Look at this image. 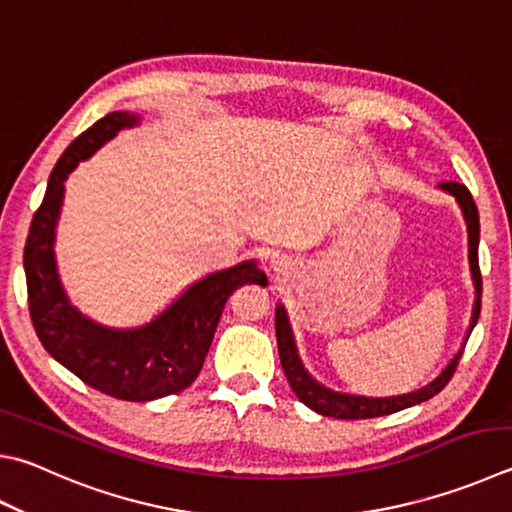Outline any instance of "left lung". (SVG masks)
Segmentation results:
<instances>
[{
  "mask_svg": "<svg viewBox=\"0 0 512 512\" xmlns=\"http://www.w3.org/2000/svg\"><path fill=\"white\" fill-rule=\"evenodd\" d=\"M441 190L450 192L454 199L459 201L463 210V217L468 221V237H470V268L472 277H475L477 286V302H475V313H472V322L468 329V338L481 313V271H479V210L477 203L472 199L470 190L463 183L457 181H445L439 185ZM275 336H277V349H280V362L286 374L288 385L295 392L300 401L311 407L313 412L322 416H333V418H349V421H358V418H376V416H387L394 412H401L405 407H412L427 401L441 392V389L450 383V378L457 371L459 360L463 356V349L450 360V365L445 367L439 376H436L430 385H425L416 392L403 394V396H387V398H367V396H351V394H338L331 392V389L322 387L320 383L306 374L300 358H297L295 342L291 327H288V318L284 306H277L275 311ZM466 347V345H463Z\"/></svg>",
  "mask_w": 512,
  "mask_h": 512,
  "instance_id": "left-lung-1",
  "label": "left lung"
}]
</instances>
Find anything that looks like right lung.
<instances>
[{"label": "right lung", "mask_w": 512, "mask_h": 512, "mask_svg": "<svg viewBox=\"0 0 512 512\" xmlns=\"http://www.w3.org/2000/svg\"><path fill=\"white\" fill-rule=\"evenodd\" d=\"M138 123L134 114L111 111L73 141L55 163L42 206L35 210L24 246L29 311L42 347L82 383L120 401H154L181 392L199 376L232 291L248 282L266 284L255 262H241L192 284L170 309L141 329H107L69 304L55 273L53 237L64 179L80 161Z\"/></svg>", "instance_id": "add662e5"}]
</instances>
